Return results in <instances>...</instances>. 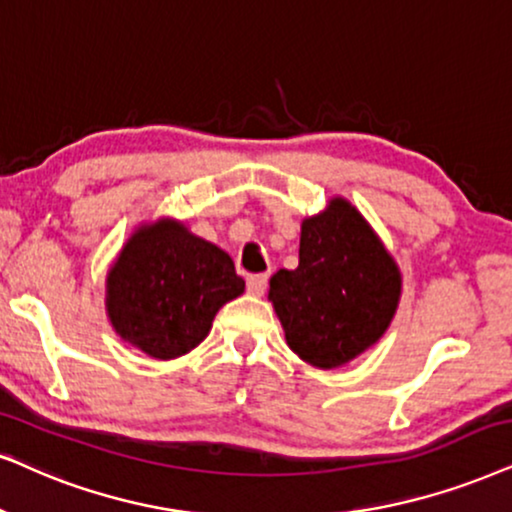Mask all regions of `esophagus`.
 <instances>
[{"label":"esophagus","instance_id":"1","mask_svg":"<svg viewBox=\"0 0 512 512\" xmlns=\"http://www.w3.org/2000/svg\"><path fill=\"white\" fill-rule=\"evenodd\" d=\"M267 283H269V276L267 274H252V276H248V293L262 295L264 290H267Z\"/></svg>","mask_w":512,"mask_h":512}]
</instances>
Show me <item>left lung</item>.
I'll list each match as a JSON object with an SVG mask.
<instances>
[{
  "mask_svg": "<svg viewBox=\"0 0 512 512\" xmlns=\"http://www.w3.org/2000/svg\"><path fill=\"white\" fill-rule=\"evenodd\" d=\"M399 293V269L383 243L347 200L335 198L323 215L302 222L300 264L271 276L269 300L297 357L335 368L387 331Z\"/></svg>",
  "mask_w": 512,
  "mask_h": 512,
  "instance_id": "obj_1",
  "label": "left lung"
}]
</instances>
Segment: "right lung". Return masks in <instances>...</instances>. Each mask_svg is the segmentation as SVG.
<instances>
[{"mask_svg":"<svg viewBox=\"0 0 512 512\" xmlns=\"http://www.w3.org/2000/svg\"><path fill=\"white\" fill-rule=\"evenodd\" d=\"M245 290L234 260L181 224L144 226L108 274L106 307L115 331L155 359L191 352L219 307Z\"/></svg>","mask_w":512,"mask_h":512,"instance_id":"add662e5","label":"right lung"}]
</instances>
